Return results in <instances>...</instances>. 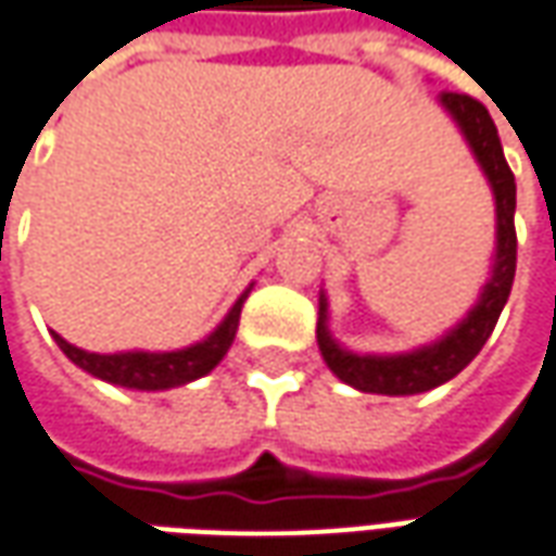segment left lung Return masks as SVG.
Masks as SVG:
<instances>
[{"label":"left lung","instance_id":"8db88e82","mask_svg":"<svg viewBox=\"0 0 556 556\" xmlns=\"http://www.w3.org/2000/svg\"><path fill=\"white\" fill-rule=\"evenodd\" d=\"M440 104L448 111L457 129L469 143L472 156L479 162L481 174L488 177L496 204V243L491 277L481 289L479 301L467 316L445 331L440 340L418 345L413 352L397 355H367L352 352L333 340L328 328V298L318 294V325L316 340L318 352L331 372L345 386L367 391V394H388V397H406L421 394L430 388L454 379L467 367L469 361L481 352L488 337L494 333V325L508 301V291L515 282V265H518V238H515V174L503 156V143L496 135V126L488 108L464 92H440Z\"/></svg>","mask_w":556,"mask_h":556}]
</instances>
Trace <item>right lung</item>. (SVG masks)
Wrapping results in <instances>:
<instances>
[{"label":"right lung","instance_id":"add662e5","mask_svg":"<svg viewBox=\"0 0 556 556\" xmlns=\"http://www.w3.org/2000/svg\"><path fill=\"white\" fill-rule=\"evenodd\" d=\"M252 289V286H250ZM250 289L240 294L235 306L228 309V316L213 328L204 340L186 345V349H174V352H114V355H99V352H87L77 349L68 340H62L60 333H53V340L65 352V358L77 364L80 370H87L89 376L111 382V386L135 388V391H168V388L186 386L195 382L225 358V352L235 343V333L240 325V309Z\"/></svg>","mask_w":556,"mask_h":556}]
</instances>
